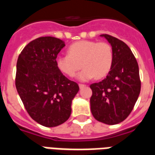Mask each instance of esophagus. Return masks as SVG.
I'll return each instance as SVG.
<instances>
[{"mask_svg":"<svg viewBox=\"0 0 155 155\" xmlns=\"http://www.w3.org/2000/svg\"><path fill=\"white\" fill-rule=\"evenodd\" d=\"M85 86H86L85 84H79V87L81 88V89H82V88L85 87Z\"/></svg>","mask_w":155,"mask_h":155,"instance_id":"34e87169","label":"esophagus"}]
</instances>
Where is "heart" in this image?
Instances as JSON below:
<instances>
[{
  "instance_id": "1",
  "label": "heart",
  "mask_w": 155,
  "mask_h": 155,
  "mask_svg": "<svg viewBox=\"0 0 155 155\" xmlns=\"http://www.w3.org/2000/svg\"><path fill=\"white\" fill-rule=\"evenodd\" d=\"M113 61V49L109 43L81 41L69 46L68 54L58 55L55 63L58 70L69 77H74L81 67L84 68L77 79L87 81L94 76L96 79L105 77L110 71Z\"/></svg>"
}]
</instances>
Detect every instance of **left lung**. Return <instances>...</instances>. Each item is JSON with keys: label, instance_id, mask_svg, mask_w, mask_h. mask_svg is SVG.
Wrapping results in <instances>:
<instances>
[{"label": "left lung", "instance_id": "8db88e82", "mask_svg": "<svg viewBox=\"0 0 155 155\" xmlns=\"http://www.w3.org/2000/svg\"><path fill=\"white\" fill-rule=\"evenodd\" d=\"M101 36L111 45L114 61L106 78L91 84V110L98 121L116 124L129 116L140 95L141 82L139 65L124 42L107 34Z\"/></svg>", "mask_w": 155, "mask_h": 155}]
</instances>
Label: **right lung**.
<instances>
[{
	"label": "right lung",
	"instance_id": "obj_1",
	"mask_svg": "<svg viewBox=\"0 0 155 155\" xmlns=\"http://www.w3.org/2000/svg\"><path fill=\"white\" fill-rule=\"evenodd\" d=\"M64 42L52 36L39 37L26 45L16 64L15 87L27 113L45 127L64 123L80 90L58 70L57 54Z\"/></svg>",
	"mask_w": 155,
	"mask_h": 155
}]
</instances>
